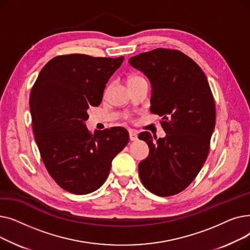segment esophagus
<instances>
[{
  "instance_id": "1",
  "label": "esophagus",
  "mask_w": 250,
  "mask_h": 250,
  "mask_svg": "<svg viewBox=\"0 0 250 250\" xmlns=\"http://www.w3.org/2000/svg\"><path fill=\"white\" fill-rule=\"evenodd\" d=\"M129 140L130 141L138 140V134L136 130H129Z\"/></svg>"
}]
</instances>
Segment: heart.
Instances as JSON below:
<instances>
[{
    "label": "heart",
    "instance_id": "obj_1",
    "mask_svg": "<svg viewBox=\"0 0 250 250\" xmlns=\"http://www.w3.org/2000/svg\"><path fill=\"white\" fill-rule=\"evenodd\" d=\"M138 80H145V79L140 77V76H132L129 78L128 82H134V81H138Z\"/></svg>",
    "mask_w": 250,
    "mask_h": 250
}]
</instances>
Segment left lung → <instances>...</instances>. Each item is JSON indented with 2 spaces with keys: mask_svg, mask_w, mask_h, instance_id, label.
Listing matches in <instances>:
<instances>
[{
  "mask_svg": "<svg viewBox=\"0 0 250 250\" xmlns=\"http://www.w3.org/2000/svg\"><path fill=\"white\" fill-rule=\"evenodd\" d=\"M151 82L150 110L162 117L165 138L143 132L149 156L139 164L143 185L169 196L186 189L202 169L215 128L216 106L200 65L176 49L156 48L128 60Z\"/></svg>",
  "mask_w": 250,
  "mask_h": 250,
  "instance_id": "1",
  "label": "left lung"
}]
</instances>
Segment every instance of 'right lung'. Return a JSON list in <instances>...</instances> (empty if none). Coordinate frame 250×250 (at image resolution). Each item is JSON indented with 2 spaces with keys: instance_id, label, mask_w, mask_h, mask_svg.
<instances>
[{
  "instance_id": "right-lung-1",
  "label": "right lung",
  "mask_w": 250,
  "mask_h": 250,
  "mask_svg": "<svg viewBox=\"0 0 250 250\" xmlns=\"http://www.w3.org/2000/svg\"><path fill=\"white\" fill-rule=\"evenodd\" d=\"M124 57L73 54L51 59L31 89L29 105L37 147L49 175L75 194L98 189L111 162L128 143L127 130L114 126L90 133L88 109L101 103L105 85Z\"/></svg>"
}]
</instances>
